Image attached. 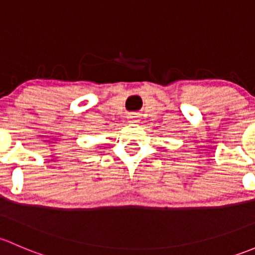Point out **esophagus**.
I'll list each match as a JSON object with an SVG mask.
<instances>
[{
    "label": "esophagus",
    "mask_w": 255,
    "mask_h": 255,
    "mask_svg": "<svg viewBox=\"0 0 255 255\" xmlns=\"http://www.w3.org/2000/svg\"><path fill=\"white\" fill-rule=\"evenodd\" d=\"M136 118H138V117H136L135 114H132V115H130V117H128V120H130V123H136V122H137V119H136Z\"/></svg>",
    "instance_id": "1"
}]
</instances>
